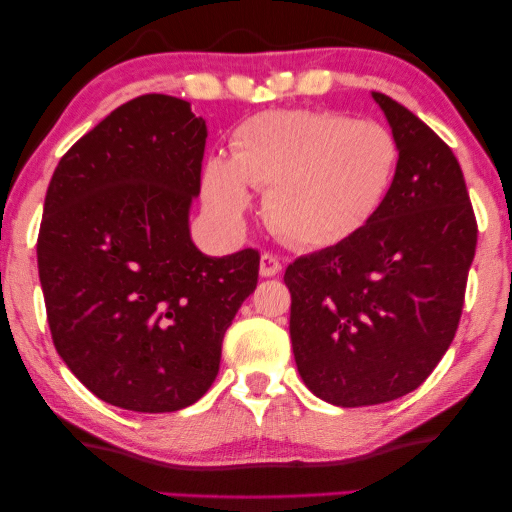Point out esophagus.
I'll return each mask as SVG.
<instances>
[{"instance_id":"obj_1","label":"esophagus","mask_w":512,"mask_h":512,"mask_svg":"<svg viewBox=\"0 0 512 512\" xmlns=\"http://www.w3.org/2000/svg\"><path fill=\"white\" fill-rule=\"evenodd\" d=\"M283 270L281 261L272 254H263L261 256V276H276Z\"/></svg>"}]
</instances>
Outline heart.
I'll use <instances>...</instances> for the list:
<instances>
[{"mask_svg": "<svg viewBox=\"0 0 512 512\" xmlns=\"http://www.w3.org/2000/svg\"><path fill=\"white\" fill-rule=\"evenodd\" d=\"M388 127L345 113L276 108L231 133V158L208 156L201 197L217 224L236 231L251 188H267L265 220L295 247L326 249L358 236L388 201L399 170Z\"/></svg>", "mask_w": 512, "mask_h": 512, "instance_id": "obj_1", "label": "heart"}]
</instances>
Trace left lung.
<instances>
[{
	"label": "left lung",
	"mask_w": 512,
	"mask_h": 512,
	"mask_svg": "<svg viewBox=\"0 0 512 512\" xmlns=\"http://www.w3.org/2000/svg\"><path fill=\"white\" fill-rule=\"evenodd\" d=\"M399 142L395 186L376 220L288 265L299 376L333 406L385 404L426 381L463 313L476 217L463 170L420 117L372 92Z\"/></svg>",
	"instance_id": "1"
}]
</instances>
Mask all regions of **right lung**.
<instances>
[{
  "label": "right lung",
  "mask_w": 512,
  "mask_h": 512,
  "mask_svg": "<svg viewBox=\"0 0 512 512\" xmlns=\"http://www.w3.org/2000/svg\"><path fill=\"white\" fill-rule=\"evenodd\" d=\"M206 120L142 95L67 149L49 181L38 274L58 356L102 401L172 413L206 395L261 256L190 238Z\"/></svg>",
  "instance_id": "1"
}]
</instances>
